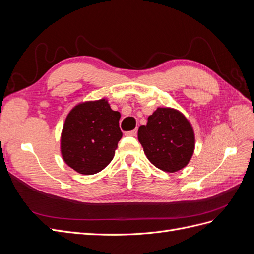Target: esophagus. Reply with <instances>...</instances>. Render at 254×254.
Returning a JSON list of instances; mask_svg holds the SVG:
<instances>
[{
	"mask_svg": "<svg viewBox=\"0 0 254 254\" xmlns=\"http://www.w3.org/2000/svg\"><path fill=\"white\" fill-rule=\"evenodd\" d=\"M136 134H137V129H134V130H131V131H128V132H126V135L136 136Z\"/></svg>",
	"mask_w": 254,
	"mask_h": 254,
	"instance_id": "34e87169",
	"label": "esophagus"
}]
</instances>
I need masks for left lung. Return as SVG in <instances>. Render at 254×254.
I'll list each match as a JSON object with an SVG mask.
<instances>
[{
  "mask_svg": "<svg viewBox=\"0 0 254 254\" xmlns=\"http://www.w3.org/2000/svg\"><path fill=\"white\" fill-rule=\"evenodd\" d=\"M146 157L159 170L175 173L186 167L195 149L189 120L173 108H158L137 131Z\"/></svg>",
  "mask_w": 254,
  "mask_h": 254,
  "instance_id": "obj_1",
  "label": "left lung"
}]
</instances>
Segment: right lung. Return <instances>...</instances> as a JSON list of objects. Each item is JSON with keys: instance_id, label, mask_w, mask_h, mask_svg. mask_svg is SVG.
<instances>
[{"instance_id": "obj_1", "label": "right lung", "mask_w": 254, "mask_h": 254, "mask_svg": "<svg viewBox=\"0 0 254 254\" xmlns=\"http://www.w3.org/2000/svg\"><path fill=\"white\" fill-rule=\"evenodd\" d=\"M121 114L105 98L78 104L67 114L61 132L64 162L82 175H93L108 165L123 135Z\"/></svg>"}]
</instances>
